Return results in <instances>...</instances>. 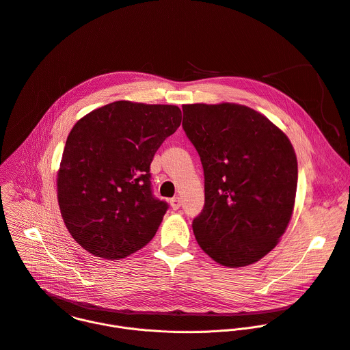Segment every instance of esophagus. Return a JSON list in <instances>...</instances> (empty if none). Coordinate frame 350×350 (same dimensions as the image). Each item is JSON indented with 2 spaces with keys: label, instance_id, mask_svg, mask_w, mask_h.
<instances>
[{
  "label": "esophagus",
  "instance_id": "34e87169",
  "mask_svg": "<svg viewBox=\"0 0 350 350\" xmlns=\"http://www.w3.org/2000/svg\"><path fill=\"white\" fill-rule=\"evenodd\" d=\"M170 206H172V208H173V210L180 208V206H181V200H180V198H178V196H176V198L170 199Z\"/></svg>",
  "mask_w": 350,
  "mask_h": 350
}]
</instances>
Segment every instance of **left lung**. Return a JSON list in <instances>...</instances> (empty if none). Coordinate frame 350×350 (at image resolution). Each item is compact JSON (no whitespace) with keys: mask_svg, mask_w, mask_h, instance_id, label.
<instances>
[{"mask_svg":"<svg viewBox=\"0 0 350 350\" xmlns=\"http://www.w3.org/2000/svg\"><path fill=\"white\" fill-rule=\"evenodd\" d=\"M183 129L204 173V206L192 228L215 262L241 268L279 242L294 210L298 165L288 137L250 107L184 104Z\"/></svg>","mask_w":350,"mask_h":350,"instance_id":"1","label":"left lung"}]
</instances>
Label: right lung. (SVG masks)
Here are the masks:
<instances>
[{
	"label": "right lung",
	"mask_w": 350,
	"mask_h": 350,
	"mask_svg": "<svg viewBox=\"0 0 350 350\" xmlns=\"http://www.w3.org/2000/svg\"><path fill=\"white\" fill-rule=\"evenodd\" d=\"M180 124L177 105L121 100L74 125L57 172V200L68 232L88 253L121 260L155 237L169 206L152 195L150 165Z\"/></svg>",
	"instance_id": "add662e5"
}]
</instances>
